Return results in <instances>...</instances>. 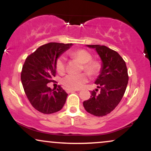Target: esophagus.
I'll use <instances>...</instances> for the list:
<instances>
[{"mask_svg":"<svg viewBox=\"0 0 151 151\" xmlns=\"http://www.w3.org/2000/svg\"><path fill=\"white\" fill-rule=\"evenodd\" d=\"M79 91V90H77V89H66V91H67V93H72V92H74V91Z\"/></svg>","mask_w":151,"mask_h":151,"instance_id":"obj_1","label":"esophagus"}]
</instances>
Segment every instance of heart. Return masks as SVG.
<instances>
[{
  "instance_id": "1",
  "label": "heart",
  "mask_w": 151,
  "mask_h": 151,
  "mask_svg": "<svg viewBox=\"0 0 151 151\" xmlns=\"http://www.w3.org/2000/svg\"><path fill=\"white\" fill-rule=\"evenodd\" d=\"M71 56L83 64V70L90 76L97 74L101 65L97 61L91 60V55L85 50H77L70 53ZM56 69L59 73H62L65 70V58L60 56L56 62ZM87 81V77L84 74H68L62 79V85L67 89H78Z\"/></svg>"
}]
</instances>
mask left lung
<instances>
[{
	"label": "left lung",
	"instance_id": "1",
	"mask_svg": "<svg viewBox=\"0 0 151 151\" xmlns=\"http://www.w3.org/2000/svg\"><path fill=\"white\" fill-rule=\"evenodd\" d=\"M95 49L101 60L99 74L94 81L99 93L93 91L89 99L83 102L88 113L103 116L112 111L122 99L129 81L126 62L117 52L99 45H87ZM96 89V91H97Z\"/></svg>",
	"mask_w": 151,
	"mask_h": 151
}]
</instances>
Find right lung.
<instances>
[{
    "instance_id": "add662e5",
    "label": "right lung",
    "mask_w": 151,
    "mask_h": 151,
    "mask_svg": "<svg viewBox=\"0 0 151 151\" xmlns=\"http://www.w3.org/2000/svg\"><path fill=\"white\" fill-rule=\"evenodd\" d=\"M72 45V43L50 42L26 58L21 72L22 84L29 101L41 113H55L65 105L67 92L60 86L55 90L47 84L53 81L58 59Z\"/></svg>"
}]
</instances>
